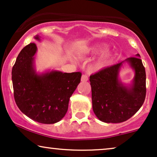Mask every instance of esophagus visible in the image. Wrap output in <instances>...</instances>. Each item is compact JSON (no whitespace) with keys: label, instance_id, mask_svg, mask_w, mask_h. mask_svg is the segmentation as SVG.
Segmentation results:
<instances>
[{"label":"esophagus","instance_id":"esophagus-1","mask_svg":"<svg viewBox=\"0 0 157 157\" xmlns=\"http://www.w3.org/2000/svg\"><path fill=\"white\" fill-rule=\"evenodd\" d=\"M88 80V76L87 75H82V77H81V81L82 82H86Z\"/></svg>","mask_w":157,"mask_h":157}]
</instances>
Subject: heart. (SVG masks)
<instances>
[{"instance_id": "1", "label": "heart", "mask_w": 157, "mask_h": 157, "mask_svg": "<svg viewBox=\"0 0 157 157\" xmlns=\"http://www.w3.org/2000/svg\"><path fill=\"white\" fill-rule=\"evenodd\" d=\"M103 47L101 46H95L90 49L92 53H97V52L101 51L103 49ZM111 52L109 50H105L99 56L97 60L94 62L93 67L95 70H100L105 68L106 66L108 65L111 60Z\"/></svg>"}]
</instances>
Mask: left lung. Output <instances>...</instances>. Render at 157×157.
I'll use <instances>...</instances> for the list:
<instances>
[{"instance_id": "obj_1", "label": "left lung", "mask_w": 157, "mask_h": 157, "mask_svg": "<svg viewBox=\"0 0 157 157\" xmlns=\"http://www.w3.org/2000/svg\"><path fill=\"white\" fill-rule=\"evenodd\" d=\"M129 57L128 62L135 75L130 87L119 80L124 62L108 67L90 76L94 113L105 123H121L131 118L143 105L146 98V72L141 59Z\"/></svg>"}]
</instances>
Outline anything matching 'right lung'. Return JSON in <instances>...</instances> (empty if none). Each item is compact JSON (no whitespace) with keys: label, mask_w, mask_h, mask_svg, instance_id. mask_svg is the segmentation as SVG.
<instances>
[{"label":"right lung","mask_w":157,"mask_h":157,"mask_svg":"<svg viewBox=\"0 0 157 157\" xmlns=\"http://www.w3.org/2000/svg\"><path fill=\"white\" fill-rule=\"evenodd\" d=\"M40 40L39 36L34 37ZM34 43L23 48L12 69L13 95L21 111L32 120L45 124L59 121L65 116L71 95L80 82V72L59 71L39 75L34 69Z\"/></svg>","instance_id":"add662e5"}]
</instances>
